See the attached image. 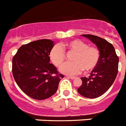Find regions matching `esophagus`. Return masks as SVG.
<instances>
[{"mask_svg":"<svg viewBox=\"0 0 126 126\" xmlns=\"http://www.w3.org/2000/svg\"><path fill=\"white\" fill-rule=\"evenodd\" d=\"M67 77L71 79H75V77H73V76H67Z\"/></svg>","mask_w":126,"mask_h":126,"instance_id":"1","label":"esophagus"}]
</instances>
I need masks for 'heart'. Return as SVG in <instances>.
<instances>
[{"label":"heart","mask_w":126,"mask_h":126,"mask_svg":"<svg viewBox=\"0 0 126 126\" xmlns=\"http://www.w3.org/2000/svg\"><path fill=\"white\" fill-rule=\"evenodd\" d=\"M75 53L73 63H67L61 67V71L67 75H77L84 69L90 72L96 67L99 61L100 52L96 47L89 46L85 42L75 39L60 45L54 46L50 51V59L57 67L65 63L66 54Z\"/></svg>","instance_id":"1"}]
</instances>
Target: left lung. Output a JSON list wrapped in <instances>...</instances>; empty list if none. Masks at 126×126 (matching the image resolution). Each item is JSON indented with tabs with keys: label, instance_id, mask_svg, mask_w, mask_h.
I'll return each instance as SVG.
<instances>
[{
	"label": "left lung",
	"instance_id": "left-lung-1",
	"mask_svg": "<svg viewBox=\"0 0 126 126\" xmlns=\"http://www.w3.org/2000/svg\"><path fill=\"white\" fill-rule=\"evenodd\" d=\"M96 45L100 52L99 61L87 77H81V85L77 92L87 98H96L106 93L115 81L118 71L119 57L115 49L106 39L92 34H81Z\"/></svg>",
	"mask_w": 126,
	"mask_h": 126
}]
</instances>
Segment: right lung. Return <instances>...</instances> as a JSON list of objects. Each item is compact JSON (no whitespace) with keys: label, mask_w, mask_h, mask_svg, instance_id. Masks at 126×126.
I'll list each match as a JSON object with an SVG mask.
<instances>
[{"label":"right lung","mask_w":126,"mask_h":126,"mask_svg":"<svg viewBox=\"0 0 126 126\" xmlns=\"http://www.w3.org/2000/svg\"><path fill=\"white\" fill-rule=\"evenodd\" d=\"M53 46L51 40H37L22 45L13 58L12 71L16 84L34 99L52 96L64 77L49 63V53Z\"/></svg>","instance_id":"obj_1"}]
</instances>
